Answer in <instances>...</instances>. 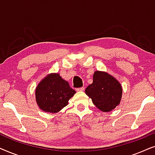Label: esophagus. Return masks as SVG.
I'll return each mask as SVG.
<instances>
[{
  "instance_id": "34e87169",
  "label": "esophagus",
  "mask_w": 155,
  "mask_h": 155,
  "mask_svg": "<svg viewBox=\"0 0 155 155\" xmlns=\"http://www.w3.org/2000/svg\"><path fill=\"white\" fill-rule=\"evenodd\" d=\"M76 90H77L78 92H82V91H84V87L77 88V89H76Z\"/></svg>"
}]
</instances>
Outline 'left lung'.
<instances>
[{
	"label": "left lung",
	"instance_id": "8db88e82",
	"mask_svg": "<svg viewBox=\"0 0 155 155\" xmlns=\"http://www.w3.org/2000/svg\"><path fill=\"white\" fill-rule=\"evenodd\" d=\"M120 82L102 71H95L93 82L85 89V93L92 99L94 104L103 112H109L120 104L122 97Z\"/></svg>",
	"mask_w": 155,
	"mask_h": 155
}]
</instances>
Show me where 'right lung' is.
<instances>
[{"instance_id": "right-lung-1", "label": "right lung", "mask_w": 155, "mask_h": 155, "mask_svg": "<svg viewBox=\"0 0 155 155\" xmlns=\"http://www.w3.org/2000/svg\"><path fill=\"white\" fill-rule=\"evenodd\" d=\"M75 94L68 82L58 73H51L44 78L35 90L36 101L42 111L57 113L66 107Z\"/></svg>"}]
</instances>
